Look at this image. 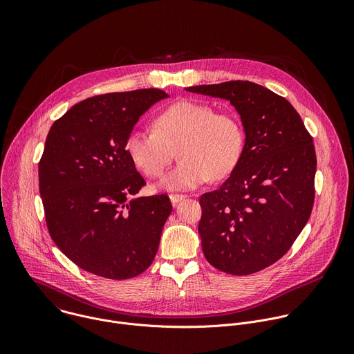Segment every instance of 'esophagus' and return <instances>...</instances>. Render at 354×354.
Wrapping results in <instances>:
<instances>
[{"mask_svg":"<svg viewBox=\"0 0 354 354\" xmlns=\"http://www.w3.org/2000/svg\"><path fill=\"white\" fill-rule=\"evenodd\" d=\"M171 197V201H172V205L175 206V205H178L179 201H182V200H185L187 196L186 194H176V193H174V194H171L169 196Z\"/></svg>","mask_w":354,"mask_h":354,"instance_id":"34e87169","label":"esophagus"}]
</instances>
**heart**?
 I'll return each instance as SVG.
<instances>
[{
	"label": "heart",
	"instance_id": "obj_1",
	"mask_svg": "<svg viewBox=\"0 0 354 354\" xmlns=\"http://www.w3.org/2000/svg\"><path fill=\"white\" fill-rule=\"evenodd\" d=\"M156 130L134 129L126 138V153L148 178L160 176L175 157L179 164L160 182L162 189L189 190L228 176L238 165L245 131L239 118L216 112L209 104L180 100L154 120Z\"/></svg>",
	"mask_w": 354,
	"mask_h": 354
}]
</instances>
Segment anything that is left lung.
Here are the masks:
<instances>
[{"label": "left lung", "mask_w": 354, "mask_h": 354, "mask_svg": "<svg viewBox=\"0 0 354 354\" xmlns=\"http://www.w3.org/2000/svg\"><path fill=\"white\" fill-rule=\"evenodd\" d=\"M186 91L230 100L246 136L230 178L200 196L201 249L224 273H257L287 254L311 216L317 171L313 137L287 99L255 82L227 81Z\"/></svg>", "instance_id": "obj_1"}]
</instances>
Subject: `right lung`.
<instances>
[{
    "instance_id": "right-lung-1",
    "label": "right lung",
    "mask_w": 354,
    "mask_h": 354,
    "mask_svg": "<svg viewBox=\"0 0 354 354\" xmlns=\"http://www.w3.org/2000/svg\"><path fill=\"white\" fill-rule=\"evenodd\" d=\"M164 97L157 88L96 95L50 127L39 161L46 225L63 254L92 274L131 279L157 255L171 200H130L145 180L124 145L140 116Z\"/></svg>"
}]
</instances>
